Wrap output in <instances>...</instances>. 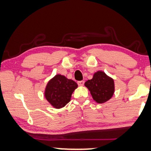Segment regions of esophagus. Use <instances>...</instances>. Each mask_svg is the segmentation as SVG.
Instances as JSON below:
<instances>
[{
    "label": "esophagus",
    "instance_id": "34e87169",
    "mask_svg": "<svg viewBox=\"0 0 151 151\" xmlns=\"http://www.w3.org/2000/svg\"><path fill=\"white\" fill-rule=\"evenodd\" d=\"M84 83H85V82H84L83 80H82V81H78V85L79 86H83Z\"/></svg>",
    "mask_w": 151,
    "mask_h": 151
}]
</instances>
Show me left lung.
I'll use <instances>...</instances> for the list:
<instances>
[{
    "label": "left lung",
    "instance_id": "obj_1",
    "mask_svg": "<svg viewBox=\"0 0 151 151\" xmlns=\"http://www.w3.org/2000/svg\"><path fill=\"white\" fill-rule=\"evenodd\" d=\"M85 86L89 89L93 99L98 103H104L114 95V81L103 71L93 73L92 79L85 82Z\"/></svg>",
    "mask_w": 151,
    "mask_h": 151
}]
</instances>
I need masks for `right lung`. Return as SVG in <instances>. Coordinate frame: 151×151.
<instances>
[{"mask_svg": "<svg viewBox=\"0 0 151 151\" xmlns=\"http://www.w3.org/2000/svg\"><path fill=\"white\" fill-rule=\"evenodd\" d=\"M77 88L78 85L75 81L57 74L47 83L44 96L52 107L60 109L71 101L72 93Z\"/></svg>", "mask_w": 151, "mask_h": 151, "instance_id": "1", "label": "right lung"}]
</instances>
